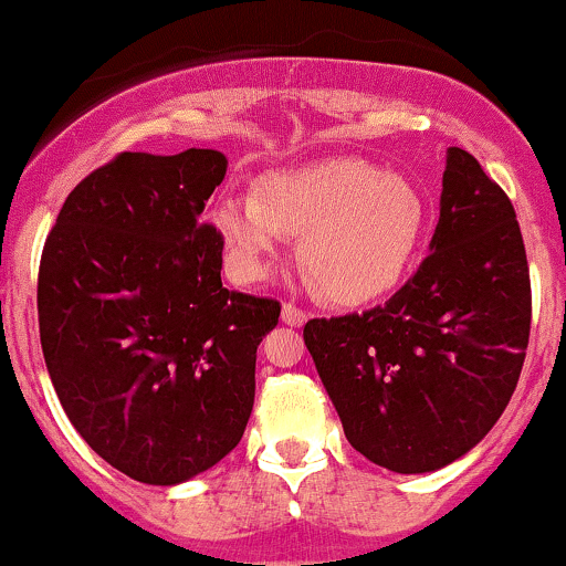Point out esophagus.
<instances>
[{
  "label": "esophagus",
  "instance_id": "esophagus-1",
  "mask_svg": "<svg viewBox=\"0 0 566 566\" xmlns=\"http://www.w3.org/2000/svg\"><path fill=\"white\" fill-rule=\"evenodd\" d=\"M283 321L289 323V326H302V323L307 321V313H304L302 307H296L294 302H283Z\"/></svg>",
  "mask_w": 566,
  "mask_h": 566
}]
</instances>
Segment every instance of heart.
<instances>
[{
    "label": "heart",
    "mask_w": 566,
    "mask_h": 566,
    "mask_svg": "<svg viewBox=\"0 0 566 566\" xmlns=\"http://www.w3.org/2000/svg\"><path fill=\"white\" fill-rule=\"evenodd\" d=\"M234 275L262 281L289 234H302L300 256L332 302L364 304L387 294L422 238L420 192L398 174L339 157L275 170L256 195L211 208Z\"/></svg>",
    "instance_id": "heart-1"
}]
</instances>
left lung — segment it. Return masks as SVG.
Returning a JSON list of instances; mask_svg holds the SVG:
<instances>
[{
    "mask_svg": "<svg viewBox=\"0 0 566 566\" xmlns=\"http://www.w3.org/2000/svg\"><path fill=\"white\" fill-rule=\"evenodd\" d=\"M530 323L513 202L452 146L441 216L415 275L379 307L307 321L304 345L355 452L387 471L428 473L471 452L500 420Z\"/></svg>",
    "mask_w": 566,
    "mask_h": 566,
    "instance_id": "left-lung-1",
    "label": "left lung"
}]
</instances>
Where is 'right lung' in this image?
<instances>
[{"label": "right lung", "mask_w": 566, "mask_h": 566, "mask_svg": "<svg viewBox=\"0 0 566 566\" xmlns=\"http://www.w3.org/2000/svg\"><path fill=\"white\" fill-rule=\"evenodd\" d=\"M216 149L123 151L63 202L42 249L44 364L77 433L112 468L170 486L243 438L256 347L281 302L221 285L202 219L224 181Z\"/></svg>", "instance_id": "1"}]
</instances>
